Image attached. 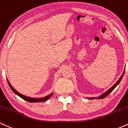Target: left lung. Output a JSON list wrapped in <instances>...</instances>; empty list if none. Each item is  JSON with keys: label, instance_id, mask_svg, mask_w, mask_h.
Returning <instances> with one entry per match:
<instances>
[{"label": "left lung", "instance_id": "1", "mask_svg": "<svg viewBox=\"0 0 128 128\" xmlns=\"http://www.w3.org/2000/svg\"><path fill=\"white\" fill-rule=\"evenodd\" d=\"M124 71H125V68H124V71H123V74H122V75L120 76V78H119V79L117 80V82L115 83L114 85H113L111 88H110L109 89V90H108L107 91H106L105 92H104V93H103V94H102V95H100V96H98V97H87V98L88 99H90V100H94V99H103V98H105V97H106V96H108L109 94H110V93H111V92L113 90H114V89L116 88V87L117 86V85H118L119 83H120V81H121L122 79V78H123V75H124Z\"/></svg>", "mask_w": 128, "mask_h": 128}]
</instances>
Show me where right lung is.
I'll list each match as a JSON object with an SVG mask.
<instances>
[{
	"mask_svg": "<svg viewBox=\"0 0 128 128\" xmlns=\"http://www.w3.org/2000/svg\"><path fill=\"white\" fill-rule=\"evenodd\" d=\"M7 82H8V84H9L10 88L11 89V90H12V91H13L16 94V95H18V96H19L20 97H21L22 98L24 99V100L28 102H31V103L44 102H45V101H46L47 100H48V99L50 98V97H51V96H52V93H51V94H49V95L46 96V97H42V98H33V97H28V96H25L23 95V94H20V93L18 92V91H17L15 89H14V88L12 86V85H11V84H10V82L8 81V79H7Z\"/></svg>",
	"mask_w": 128,
	"mask_h": 128,
	"instance_id": "add662e5",
	"label": "right lung"
}]
</instances>
